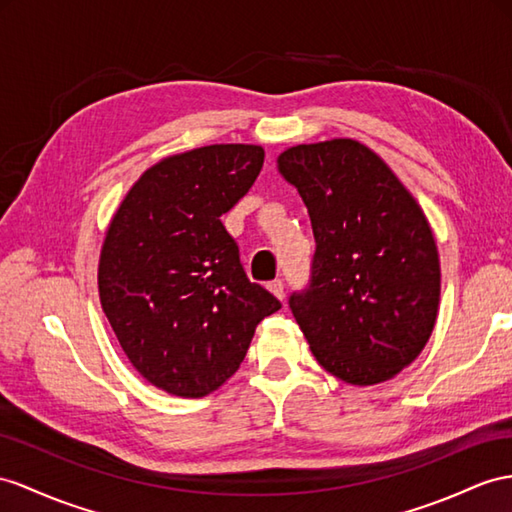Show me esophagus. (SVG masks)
Wrapping results in <instances>:
<instances>
[{
    "label": "esophagus",
    "mask_w": 512,
    "mask_h": 512,
    "mask_svg": "<svg viewBox=\"0 0 512 512\" xmlns=\"http://www.w3.org/2000/svg\"><path fill=\"white\" fill-rule=\"evenodd\" d=\"M268 290L277 296L279 300H283L285 298V292H283V281H279V279H274V281H270L268 283Z\"/></svg>",
    "instance_id": "obj_1"
}]
</instances>
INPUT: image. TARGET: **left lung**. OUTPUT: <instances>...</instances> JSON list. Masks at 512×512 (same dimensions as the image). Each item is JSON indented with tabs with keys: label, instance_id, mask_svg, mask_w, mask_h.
Masks as SVG:
<instances>
[{
	"label": "left lung",
	"instance_id": "8db88e82",
	"mask_svg": "<svg viewBox=\"0 0 512 512\" xmlns=\"http://www.w3.org/2000/svg\"><path fill=\"white\" fill-rule=\"evenodd\" d=\"M277 168L311 218L309 290L290 307L313 357L348 385H376L424 350L439 313L437 242L415 196L352 138L296 144Z\"/></svg>",
	"mask_w": 512,
	"mask_h": 512
}]
</instances>
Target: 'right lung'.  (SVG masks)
<instances>
[{"mask_svg": "<svg viewBox=\"0 0 512 512\" xmlns=\"http://www.w3.org/2000/svg\"><path fill=\"white\" fill-rule=\"evenodd\" d=\"M264 149L209 144L144 170L99 255L103 313L138 374L203 398L238 372L257 324L281 303L251 283L220 216L251 190Z\"/></svg>", "mask_w": 512, "mask_h": 512, "instance_id": "add662e5", "label": "right lung"}]
</instances>
